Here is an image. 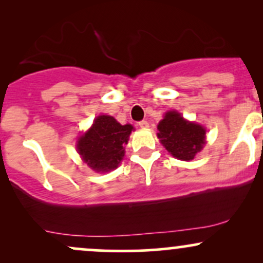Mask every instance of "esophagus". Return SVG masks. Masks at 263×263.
Segmentation results:
<instances>
[{
    "label": "esophagus",
    "mask_w": 263,
    "mask_h": 263,
    "mask_svg": "<svg viewBox=\"0 0 263 263\" xmlns=\"http://www.w3.org/2000/svg\"><path fill=\"white\" fill-rule=\"evenodd\" d=\"M138 126H140L141 128H143V129H146V128H148V122L147 121H141V122H138Z\"/></svg>",
    "instance_id": "34e87169"
}]
</instances>
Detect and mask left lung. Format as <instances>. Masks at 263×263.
Returning <instances> with one entry per match:
<instances>
[{
	"label": "left lung",
	"instance_id": "8db88e82",
	"mask_svg": "<svg viewBox=\"0 0 263 263\" xmlns=\"http://www.w3.org/2000/svg\"><path fill=\"white\" fill-rule=\"evenodd\" d=\"M164 148L180 161H192L203 149L206 129L199 123L186 121L178 111H168L157 126Z\"/></svg>",
	"mask_w": 263,
	"mask_h": 263
}]
</instances>
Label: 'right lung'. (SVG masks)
<instances>
[{
	"instance_id": "1",
	"label": "right lung",
	"mask_w": 263,
	"mask_h": 263,
	"mask_svg": "<svg viewBox=\"0 0 263 263\" xmlns=\"http://www.w3.org/2000/svg\"><path fill=\"white\" fill-rule=\"evenodd\" d=\"M134 126L121 125L108 115H100L78 140L77 149L92 171L105 173L119 167Z\"/></svg>"
}]
</instances>
